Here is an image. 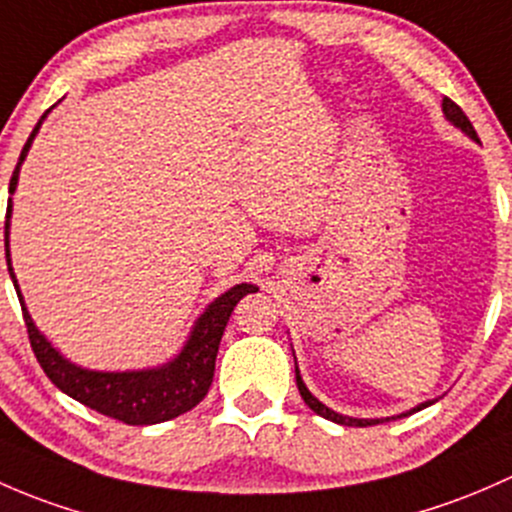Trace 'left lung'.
<instances>
[{"instance_id": "left-lung-1", "label": "left lung", "mask_w": 512, "mask_h": 512, "mask_svg": "<svg viewBox=\"0 0 512 512\" xmlns=\"http://www.w3.org/2000/svg\"><path fill=\"white\" fill-rule=\"evenodd\" d=\"M441 108H444V115H446V120H449V123H453L458 130H463V133H466L468 138L478 142V135H476V130H473L471 120L466 118V113H463V110L458 108V105L453 103L451 98H444V103H441ZM295 384H298V392H300V397H303V402L308 404V407L313 409L315 414H320V416H323V419H330V421H335V424H342V426H374V424H379V421L402 419V416L414 414V412H419V409H424V407H429V404H434V402H424V404H419V407H414L412 412L399 414V416H387V419H352V416L337 414V412H333V409L325 407L323 402H318V399H315L313 394L308 392V387H305L303 377H300V372H298V365H295Z\"/></svg>"}]
</instances>
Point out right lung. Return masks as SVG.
Returning <instances> with one entry per match:
<instances>
[{
    "mask_svg": "<svg viewBox=\"0 0 512 512\" xmlns=\"http://www.w3.org/2000/svg\"><path fill=\"white\" fill-rule=\"evenodd\" d=\"M46 115H41L44 120ZM41 120L36 128L31 130L29 140H26L24 150H21L14 175L9 179V192L14 194L19 182V167L24 162L26 152H29L31 140L36 138L41 128ZM9 217H12V202L7 207V221H4V251H7V268L12 276L14 288H17L21 313H24L26 333H29L31 350H34L36 360H39L41 370L46 377L61 389L63 394L73 397L76 402L86 404V407L96 409V412L118 419L130 426H145V424H160V421H170L175 416L189 412L197 407L204 397H207L209 387L214 379V362H217L219 342L224 335L226 323H229L234 305L244 298L246 293H256L258 288L251 283H239V286L229 288L221 293L214 303L207 305L202 315L194 323L192 333L184 342L182 352L167 365L155 367V370H138V372H96L83 370L68 362L66 357L39 333V328L31 320L29 310H26L24 298H21L17 276H14L12 258H9Z\"/></svg>",
    "mask_w": 512,
    "mask_h": 512,
    "instance_id": "add662e5",
    "label": "right lung"
}]
</instances>
